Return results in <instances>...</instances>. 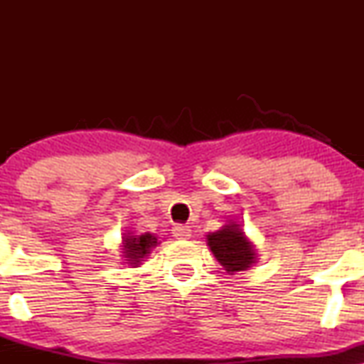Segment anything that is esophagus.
<instances>
[{
	"label": "esophagus",
	"instance_id": "34e87169",
	"mask_svg": "<svg viewBox=\"0 0 364 364\" xmlns=\"http://www.w3.org/2000/svg\"><path fill=\"white\" fill-rule=\"evenodd\" d=\"M172 233L178 240H188L192 237V230L188 225H176L172 228Z\"/></svg>",
	"mask_w": 364,
	"mask_h": 364
}]
</instances>
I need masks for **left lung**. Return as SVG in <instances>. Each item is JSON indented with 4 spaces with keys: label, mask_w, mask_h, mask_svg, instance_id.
<instances>
[{
    "label": "left lung",
    "mask_w": 364,
    "mask_h": 364,
    "mask_svg": "<svg viewBox=\"0 0 364 364\" xmlns=\"http://www.w3.org/2000/svg\"><path fill=\"white\" fill-rule=\"evenodd\" d=\"M207 245L223 270L230 275L248 270L258 257L253 242L237 222H228L220 230L208 233Z\"/></svg>",
    "instance_id": "8db88e82"
}]
</instances>
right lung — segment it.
<instances>
[{
  "label": "right lung",
  "instance_id": "add662e5",
  "mask_svg": "<svg viewBox=\"0 0 364 364\" xmlns=\"http://www.w3.org/2000/svg\"><path fill=\"white\" fill-rule=\"evenodd\" d=\"M157 243H161L157 240L156 235L152 233H142V235H136V233L127 230L122 237V243H121V250H122V258L124 263L127 265H132V268H136L141 265V262H144L154 247H157Z\"/></svg>",
  "mask_w": 364,
  "mask_h": 364
}]
</instances>
